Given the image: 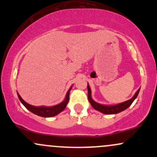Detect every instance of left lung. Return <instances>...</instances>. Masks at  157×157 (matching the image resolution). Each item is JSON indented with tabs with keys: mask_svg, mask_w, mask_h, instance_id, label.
Masks as SVG:
<instances>
[{
	"mask_svg": "<svg viewBox=\"0 0 157 157\" xmlns=\"http://www.w3.org/2000/svg\"><path fill=\"white\" fill-rule=\"evenodd\" d=\"M87 87H88V99H89V101L90 102V103H91V106H92L94 109H96L97 111H100V112L103 113H105V114H115V113L121 112V111H124V110H125L126 109H128V108L132 104V102H134L135 99L136 98L139 92H140V89H139L132 98L130 99L129 100H127V101L122 102V103L117 104V105H101V104L97 103V102L94 101L92 99H91V89H90L89 85L87 86Z\"/></svg>",
	"mask_w": 157,
	"mask_h": 157,
	"instance_id": "left-lung-1",
	"label": "left lung"
}]
</instances>
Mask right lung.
<instances>
[{"mask_svg": "<svg viewBox=\"0 0 157 157\" xmlns=\"http://www.w3.org/2000/svg\"><path fill=\"white\" fill-rule=\"evenodd\" d=\"M71 87L70 88V89L68 90L67 94H66V99L64 100L63 102H62L61 103L58 104V105L52 106V107H44V106H40V107H36V106L29 105V103H27L21 98V97L20 96L19 94H17L18 95V98L20 101L23 103V105L29 111H30L35 114L38 115V116L44 117H54L55 115L58 114L59 113H60L61 111H63L65 108L66 107L68 100H69V91L71 90Z\"/></svg>", "mask_w": 157, "mask_h": 157, "instance_id": "obj_1", "label": "right lung"}]
</instances>
